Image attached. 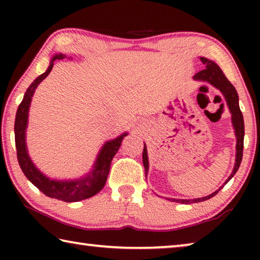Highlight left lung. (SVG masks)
Instances as JSON below:
<instances>
[{
  "instance_id": "left-lung-1",
  "label": "left lung",
  "mask_w": 260,
  "mask_h": 260,
  "mask_svg": "<svg viewBox=\"0 0 260 260\" xmlns=\"http://www.w3.org/2000/svg\"><path fill=\"white\" fill-rule=\"evenodd\" d=\"M201 61L205 65V69L202 70V71L197 72L195 76H193V79L195 80H202V81H208L211 85H213L214 87H217L218 89L221 91L225 96V99L227 101V105L230 108L231 112H232V120H233V125H234L235 128V133H236V138H237V144H236V161H235V167L234 171H233L231 177L227 179V181L225 184L230 181V180L234 177V174L237 172L239 167L241 165L242 161V157H243V141H244V120H243V114H242L241 110H240V105H239V95H237V91L235 89V87L232 85L231 81L226 78L225 74L222 73L221 69H220L214 61L210 60L208 58H204V57H201ZM143 166L144 170H146V174L148 172L149 169V162H148V155H147V148L144 146L143 149ZM223 187V186H222ZM222 187H220L221 189ZM218 189L217 191H214L211 195L206 196V197H202V199H196V200H173L177 203H182V204H191V203H199V202H203L206 200H210L211 197H213L214 195H217L218 191L220 190Z\"/></svg>"
}]
</instances>
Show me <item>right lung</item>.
<instances>
[{
    "mask_svg": "<svg viewBox=\"0 0 260 260\" xmlns=\"http://www.w3.org/2000/svg\"><path fill=\"white\" fill-rule=\"evenodd\" d=\"M65 55L61 54L56 55L51 59L47 71L35 79L32 85L26 90L24 99L19 104L16 114L15 142L17 149V158H18L20 169L26 175V178L35 187H38L39 190H41L47 196L52 197V199L64 202H78L94 196L95 193H98L104 187L108 179V174L110 172V165H111L112 158L116 155L117 151L119 150L121 141L124 140L127 134H122L116 140L109 141V142L104 144V147L102 148L98 157V161L95 164L94 171L85 179H79L77 181H55V180H49L45 177L34 166L32 160L29 159L27 151H26L25 144V129L26 125H27V113L30 100H32L35 88L50 73L52 67H54V61L56 59H63Z\"/></svg>",
    "mask_w": 260,
    "mask_h": 260,
    "instance_id": "1",
    "label": "right lung"
}]
</instances>
